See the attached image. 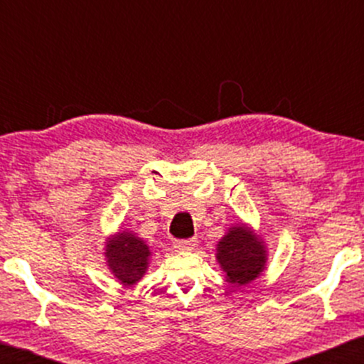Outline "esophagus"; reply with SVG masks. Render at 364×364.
Wrapping results in <instances>:
<instances>
[{
  "instance_id": "obj_1",
  "label": "esophagus",
  "mask_w": 364,
  "mask_h": 364,
  "mask_svg": "<svg viewBox=\"0 0 364 364\" xmlns=\"http://www.w3.org/2000/svg\"><path fill=\"white\" fill-rule=\"evenodd\" d=\"M198 245L197 238H188V240H177L173 242V248L178 252H187V250H193Z\"/></svg>"
}]
</instances>
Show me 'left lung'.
Segmentation results:
<instances>
[{
	"label": "left lung",
	"mask_w": 364,
	"mask_h": 364,
	"mask_svg": "<svg viewBox=\"0 0 364 364\" xmlns=\"http://www.w3.org/2000/svg\"><path fill=\"white\" fill-rule=\"evenodd\" d=\"M215 258L225 273V280L233 287L247 285L262 275L267 268V247L247 223H238L217 243Z\"/></svg>",
	"instance_id": "obj_1"
}]
</instances>
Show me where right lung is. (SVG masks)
<instances>
[{"mask_svg":"<svg viewBox=\"0 0 364 364\" xmlns=\"http://www.w3.org/2000/svg\"><path fill=\"white\" fill-rule=\"evenodd\" d=\"M151 248L136 233L122 230L107 237L104 242V257L109 272L126 287L142 280L151 260Z\"/></svg>","mask_w":364,"mask_h":364,"instance_id":"obj_1","label":"right lung"}]
</instances>
